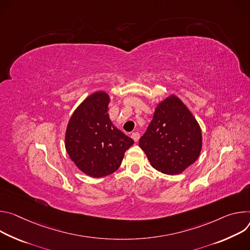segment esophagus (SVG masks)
<instances>
[{
  "label": "esophagus",
  "mask_w": 250,
  "mask_h": 250,
  "mask_svg": "<svg viewBox=\"0 0 250 250\" xmlns=\"http://www.w3.org/2000/svg\"><path fill=\"white\" fill-rule=\"evenodd\" d=\"M131 137L133 138V140H134L135 142H137L138 140H139V138H140V134L138 133V132H134V133H132Z\"/></svg>",
  "instance_id": "1"
}]
</instances>
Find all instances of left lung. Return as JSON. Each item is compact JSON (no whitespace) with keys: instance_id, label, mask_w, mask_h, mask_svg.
Masks as SVG:
<instances>
[{"instance_id":"obj_1","label":"left lung","mask_w":250,"mask_h":250,"mask_svg":"<svg viewBox=\"0 0 250 250\" xmlns=\"http://www.w3.org/2000/svg\"><path fill=\"white\" fill-rule=\"evenodd\" d=\"M139 146L152 167L177 175L195 163L202 150V131L186 105L172 95L161 102Z\"/></svg>"}]
</instances>
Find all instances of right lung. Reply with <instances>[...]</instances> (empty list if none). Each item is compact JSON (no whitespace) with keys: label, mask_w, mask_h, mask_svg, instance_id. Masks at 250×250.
Listing matches in <instances>:
<instances>
[{"label":"right lung","mask_w":250,"mask_h":250,"mask_svg":"<svg viewBox=\"0 0 250 250\" xmlns=\"http://www.w3.org/2000/svg\"><path fill=\"white\" fill-rule=\"evenodd\" d=\"M108 103L105 92L90 95L74 111L65 134L70 159L79 170L93 178L114 173L124 153L134 144L133 139L111 123Z\"/></svg>","instance_id":"add662e5"}]
</instances>
